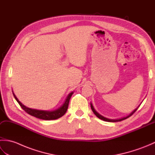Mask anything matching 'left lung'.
<instances>
[{"label":"left lung","mask_w":155,"mask_h":155,"mask_svg":"<svg viewBox=\"0 0 155 155\" xmlns=\"http://www.w3.org/2000/svg\"><path fill=\"white\" fill-rule=\"evenodd\" d=\"M91 109H92V110H93V112L94 113V114L96 115V116L98 117V118H99L100 119H101V120H104V121H107V122H118V121H121V120H124V119H126V118H128V117H130V116H132V115L135 113V111L137 110V108H136L135 110H133L132 113H131L129 115H128V116H127V117H124V118H120V119H115V120H113V119H108V118H105V117H103L102 116V115H101L100 114H98L97 112L95 110V109L94 108V107H93V104H92V103H91Z\"/></svg>","instance_id":"1"}]
</instances>
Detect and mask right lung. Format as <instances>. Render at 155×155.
Listing matches in <instances>:
<instances>
[{
  "label": "right lung",
  "instance_id": "add662e5",
  "mask_svg": "<svg viewBox=\"0 0 155 155\" xmlns=\"http://www.w3.org/2000/svg\"><path fill=\"white\" fill-rule=\"evenodd\" d=\"M72 94H73V92H72V93H71L68 95L67 99H66L64 103L62 104V106L61 107L59 108H58L57 110H54V111L40 110L32 109V108H28L27 107H25V105H23L21 102L18 100V98H16V97L15 96L14 93H13V95H14V97L15 98L16 101H17L18 104H20V106L21 107V108L26 112V113H27L28 114L31 115V116L40 118V119L48 120L57 119V118H59L60 117L63 116L68 109L69 101H70V98L72 95Z\"/></svg>",
  "mask_w": 155,
  "mask_h": 155
}]
</instances>
